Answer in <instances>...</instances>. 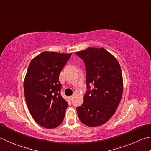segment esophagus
I'll return each instance as SVG.
<instances>
[{
    "label": "esophagus",
    "mask_w": 151,
    "mask_h": 151,
    "mask_svg": "<svg viewBox=\"0 0 151 151\" xmlns=\"http://www.w3.org/2000/svg\"><path fill=\"white\" fill-rule=\"evenodd\" d=\"M73 96H70V97H69V99H70V100H71V101L73 99Z\"/></svg>",
    "instance_id": "esophagus-1"
}]
</instances>
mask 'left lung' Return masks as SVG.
I'll use <instances>...</instances> for the list:
<instances>
[{"instance_id":"left-lung-1","label":"left lung","mask_w":151,"mask_h":151,"mask_svg":"<svg viewBox=\"0 0 151 151\" xmlns=\"http://www.w3.org/2000/svg\"><path fill=\"white\" fill-rule=\"evenodd\" d=\"M84 61L88 90L83 103L77 107L79 119L87 126L97 127L114 115L122 97L123 80L121 66L116 58L104 47H89L76 52ZM94 84L90 91L89 85Z\"/></svg>"}]
</instances>
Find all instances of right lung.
<instances>
[{"label": "right lung", "instance_id": "add662e5", "mask_svg": "<svg viewBox=\"0 0 151 151\" xmlns=\"http://www.w3.org/2000/svg\"><path fill=\"white\" fill-rule=\"evenodd\" d=\"M71 54L43 52L28 65L24 91L31 115L38 125L54 129L62 123L68 104L60 94L59 76Z\"/></svg>", "mask_w": 151, "mask_h": 151}]
</instances>
